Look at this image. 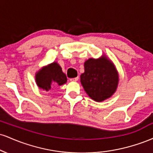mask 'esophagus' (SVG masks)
I'll list each match as a JSON object with an SVG mask.
<instances>
[{"instance_id":"esophagus-1","label":"esophagus","mask_w":153,"mask_h":153,"mask_svg":"<svg viewBox=\"0 0 153 153\" xmlns=\"http://www.w3.org/2000/svg\"><path fill=\"white\" fill-rule=\"evenodd\" d=\"M78 77H76V78H75L71 79V81H78Z\"/></svg>"}]
</instances>
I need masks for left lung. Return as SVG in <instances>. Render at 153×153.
Wrapping results in <instances>:
<instances>
[{
    "label": "left lung",
    "instance_id": "obj_1",
    "mask_svg": "<svg viewBox=\"0 0 153 153\" xmlns=\"http://www.w3.org/2000/svg\"><path fill=\"white\" fill-rule=\"evenodd\" d=\"M84 68L85 72L80 75V82L91 99L99 102L113 95L119 78L111 62L106 57L91 58L85 61Z\"/></svg>",
    "mask_w": 153,
    "mask_h": 153
}]
</instances>
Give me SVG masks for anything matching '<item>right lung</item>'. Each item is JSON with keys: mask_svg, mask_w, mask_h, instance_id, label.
Masks as SVG:
<instances>
[{"mask_svg": "<svg viewBox=\"0 0 153 153\" xmlns=\"http://www.w3.org/2000/svg\"><path fill=\"white\" fill-rule=\"evenodd\" d=\"M36 81L40 88L49 91L52 82H56L59 85L65 83L67 77L62 73L61 67L57 63L53 62L39 72L36 75Z\"/></svg>", "mask_w": 153, "mask_h": 153, "instance_id": "obj_1", "label": "right lung"}]
</instances>
